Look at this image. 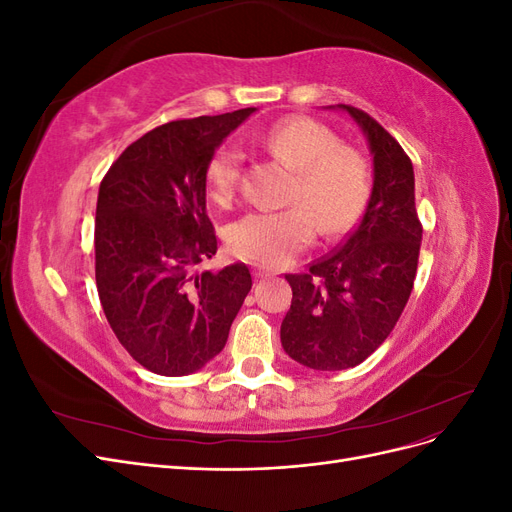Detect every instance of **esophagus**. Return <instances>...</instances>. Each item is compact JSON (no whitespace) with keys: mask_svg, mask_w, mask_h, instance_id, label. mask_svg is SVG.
<instances>
[{"mask_svg":"<svg viewBox=\"0 0 512 512\" xmlns=\"http://www.w3.org/2000/svg\"><path fill=\"white\" fill-rule=\"evenodd\" d=\"M254 277H256V280H267V277H271V273L265 271V269H256Z\"/></svg>","mask_w":512,"mask_h":512,"instance_id":"obj_1","label":"esophagus"}]
</instances>
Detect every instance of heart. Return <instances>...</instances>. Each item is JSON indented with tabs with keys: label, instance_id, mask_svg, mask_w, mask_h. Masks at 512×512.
I'll return each instance as SVG.
<instances>
[{
	"label": "heart",
	"instance_id": "1",
	"mask_svg": "<svg viewBox=\"0 0 512 512\" xmlns=\"http://www.w3.org/2000/svg\"><path fill=\"white\" fill-rule=\"evenodd\" d=\"M277 160L286 162L297 181L286 211H252L230 226L228 243L235 254L256 265H284L316 239L318 224L324 235H342L356 224L369 200L371 175L365 158L344 147L333 130L309 117H286L260 134ZM243 153L224 145L207 164V185L218 203L235 194Z\"/></svg>",
	"mask_w": 512,
	"mask_h": 512
}]
</instances>
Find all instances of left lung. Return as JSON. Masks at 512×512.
I'll use <instances>...</instances> for the list:
<instances>
[{"label": "left lung", "mask_w": 512, "mask_h": 512, "mask_svg": "<svg viewBox=\"0 0 512 512\" xmlns=\"http://www.w3.org/2000/svg\"><path fill=\"white\" fill-rule=\"evenodd\" d=\"M327 108L348 113L361 128L374 158V185L359 226L342 247L307 273L286 275L292 303L280 337L290 359L339 371L363 363L391 335L414 286L423 226L406 151L359 108Z\"/></svg>", "instance_id": "obj_1"}]
</instances>
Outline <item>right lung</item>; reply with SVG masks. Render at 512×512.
I'll list each match as a JSON object with an SVG mask.
<instances>
[{"mask_svg": "<svg viewBox=\"0 0 512 512\" xmlns=\"http://www.w3.org/2000/svg\"><path fill=\"white\" fill-rule=\"evenodd\" d=\"M254 111L164 123L123 151L100 183V303L121 346L158 376H188L218 356L252 288L241 262L215 273L194 267L218 252L207 164Z\"/></svg>", "mask_w": 512, "mask_h": 512, "instance_id": "right-lung-1", "label": "right lung"}]
</instances>
